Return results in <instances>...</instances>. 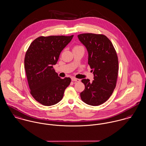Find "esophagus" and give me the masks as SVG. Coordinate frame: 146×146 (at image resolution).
Here are the masks:
<instances>
[{
    "mask_svg": "<svg viewBox=\"0 0 146 146\" xmlns=\"http://www.w3.org/2000/svg\"><path fill=\"white\" fill-rule=\"evenodd\" d=\"M72 80L73 82H77L80 81V80L79 79L76 78H72Z\"/></svg>",
    "mask_w": 146,
    "mask_h": 146,
    "instance_id": "34e87169",
    "label": "esophagus"
}]
</instances>
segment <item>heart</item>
<instances>
[{
    "mask_svg": "<svg viewBox=\"0 0 146 146\" xmlns=\"http://www.w3.org/2000/svg\"><path fill=\"white\" fill-rule=\"evenodd\" d=\"M83 49V48L82 46L80 45H76L73 47V50H78V49Z\"/></svg>",
    "mask_w": 146,
    "mask_h": 146,
    "instance_id": "heart-1",
    "label": "heart"
}]
</instances>
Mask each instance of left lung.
I'll return each mask as SVG.
<instances>
[{
	"label": "left lung",
	"instance_id": "8db88e82",
	"mask_svg": "<svg viewBox=\"0 0 146 146\" xmlns=\"http://www.w3.org/2000/svg\"><path fill=\"white\" fill-rule=\"evenodd\" d=\"M80 42L88 53V64L94 74V80L83 79L85 89L80 93L82 100L97 106L111 97L115 86L118 72V60L111 40L104 35L84 33L78 35Z\"/></svg>",
	"mask_w": 146,
	"mask_h": 146
}]
</instances>
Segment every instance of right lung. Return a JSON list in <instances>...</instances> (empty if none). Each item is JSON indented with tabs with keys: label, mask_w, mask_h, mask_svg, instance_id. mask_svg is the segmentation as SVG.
<instances>
[{
	"label": "right lung",
	"mask_w": 146,
	"mask_h": 146,
	"mask_svg": "<svg viewBox=\"0 0 146 146\" xmlns=\"http://www.w3.org/2000/svg\"><path fill=\"white\" fill-rule=\"evenodd\" d=\"M70 36H41L29 46L24 68L31 94L40 104L50 106L62 100L71 79L60 78L53 67L62 50L71 41Z\"/></svg>",
	"instance_id": "add662e5"
}]
</instances>
